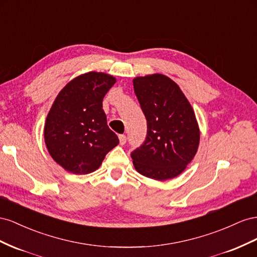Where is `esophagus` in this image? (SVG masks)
Masks as SVG:
<instances>
[{
	"label": "esophagus",
	"mask_w": 257,
	"mask_h": 257,
	"mask_svg": "<svg viewBox=\"0 0 257 257\" xmlns=\"http://www.w3.org/2000/svg\"><path fill=\"white\" fill-rule=\"evenodd\" d=\"M118 139H119V144L120 145H123L124 143H126V141H127V137L124 136V135H120L118 137Z\"/></svg>",
	"instance_id": "obj_1"
}]
</instances>
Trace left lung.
<instances>
[{"mask_svg": "<svg viewBox=\"0 0 257 257\" xmlns=\"http://www.w3.org/2000/svg\"><path fill=\"white\" fill-rule=\"evenodd\" d=\"M136 96L148 120V136L131 153L136 170L156 181L177 178L198 151L200 130L179 85L164 74L134 78Z\"/></svg>", "mask_w": 257, "mask_h": 257, "instance_id": "obj_1", "label": "left lung"}]
</instances>
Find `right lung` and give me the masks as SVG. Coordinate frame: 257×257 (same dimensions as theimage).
<instances>
[{
	"instance_id": "1",
	"label": "right lung",
	"mask_w": 257,
	"mask_h": 257,
	"mask_svg": "<svg viewBox=\"0 0 257 257\" xmlns=\"http://www.w3.org/2000/svg\"><path fill=\"white\" fill-rule=\"evenodd\" d=\"M115 83L114 76L91 71L73 78L58 93L46 117L44 139L49 155L64 170L74 174L96 171L119 143L102 106Z\"/></svg>"
}]
</instances>
